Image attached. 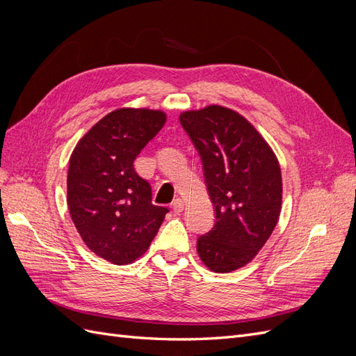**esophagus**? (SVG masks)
Masks as SVG:
<instances>
[{
	"instance_id": "1",
	"label": "esophagus",
	"mask_w": 356,
	"mask_h": 356,
	"mask_svg": "<svg viewBox=\"0 0 356 356\" xmlns=\"http://www.w3.org/2000/svg\"><path fill=\"white\" fill-rule=\"evenodd\" d=\"M172 209H174L175 213H181L182 211H184V202H182L181 199H175L174 203H172Z\"/></svg>"
}]
</instances>
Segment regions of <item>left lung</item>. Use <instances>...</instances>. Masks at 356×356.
Segmentation results:
<instances>
[{"mask_svg": "<svg viewBox=\"0 0 356 356\" xmlns=\"http://www.w3.org/2000/svg\"><path fill=\"white\" fill-rule=\"evenodd\" d=\"M200 153L213 229L197 239L202 263L230 273L251 263L275 230L282 208L279 160L254 124L238 111L207 105L179 114Z\"/></svg>", "mask_w": 356, "mask_h": 356, "instance_id": "1", "label": "left lung"}]
</instances>
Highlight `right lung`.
Instances as JSON below:
<instances>
[{
    "mask_svg": "<svg viewBox=\"0 0 356 356\" xmlns=\"http://www.w3.org/2000/svg\"><path fill=\"white\" fill-rule=\"evenodd\" d=\"M166 123V113L123 106L102 117L72 149L67 178L71 220L84 245L113 264H131L157 234L168 212L134 160Z\"/></svg>",
    "mask_w": 356,
    "mask_h": 356,
    "instance_id": "1",
    "label": "right lung"
}]
</instances>
